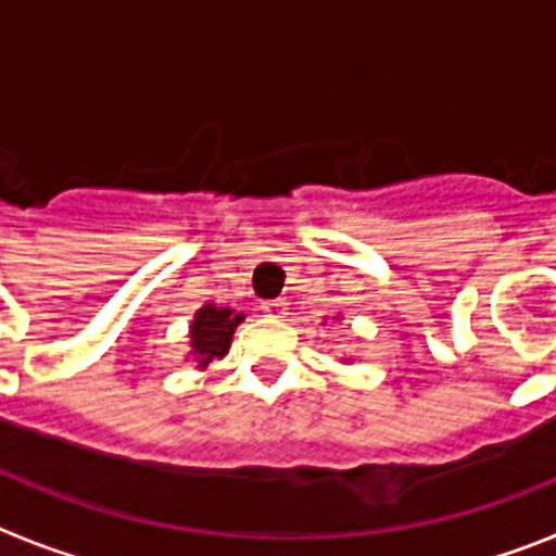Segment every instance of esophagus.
<instances>
[{"instance_id": "obj_1", "label": "esophagus", "mask_w": 556, "mask_h": 556, "mask_svg": "<svg viewBox=\"0 0 556 556\" xmlns=\"http://www.w3.org/2000/svg\"><path fill=\"white\" fill-rule=\"evenodd\" d=\"M262 312L267 314V317H283V314H287V301H283V298H275V301H264Z\"/></svg>"}]
</instances>
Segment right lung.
I'll return each mask as SVG.
<instances>
[{
    "label": "right lung",
    "mask_w": 556,
    "mask_h": 556,
    "mask_svg": "<svg viewBox=\"0 0 556 556\" xmlns=\"http://www.w3.org/2000/svg\"><path fill=\"white\" fill-rule=\"evenodd\" d=\"M242 323V314H233L223 306H203L194 314L191 323V353L200 356V367H205L211 358L225 356L230 348L236 326Z\"/></svg>",
    "instance_id": "obj_1"
}]
</instances>
